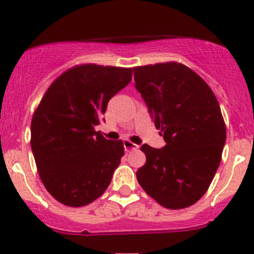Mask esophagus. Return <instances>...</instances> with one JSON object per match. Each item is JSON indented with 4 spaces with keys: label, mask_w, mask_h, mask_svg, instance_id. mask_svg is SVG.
<instances>
[{
    "label": "esophagus",
    "mask_w": 254,
    "mask_h": 254,
    "mask_svg": "<svg viewBox=\"0 0 254 254\" xmlns=\"http://www.w3.org/2000/svg\"><path fill=\"white\" fill-rule=\"evenodd\" d=\"M124 147H125V150H126L127 153L130 152V150L138 149V145L134 144V143H132L130 140H128V139L124 140Z\"/></svg>",
    "instance_id": "esophagus-1"
}]
</instances>
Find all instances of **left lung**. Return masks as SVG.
I'll return each mask as SVG.
<instances>
[{
  "instance_id": "left-lung-1",
  "label": "left lung",
  "mask_w": 254,
  "mask_h": 254,
  "mask_svg": "<svg viewBox=\"0 0 254 254\" xmlns=\"http://www.w3.org/2000/svg\"><path fill=\"white\" fill-rule=\"evenodd\" d=\"M135 89L163 135L162 149L143 144L145 164L137 180L167 209L194 205L206 192L221 162L226 126L209 85L179 63L133 67Z\"/></svg>"
}]
</instances>
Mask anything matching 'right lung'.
Returning <instances> with one entry per match:
<instances>
[{
	"instance_id": "1",
	"label": "right lung",
	"mask_w": 254,
	"mask_h": 254,
	"mask_svg": "<svg viewBox=\"0 0 254 254\" xmlns=\"http://www.w3.org/2000/svg\"><path fill=\"white\" fill-rule=\"evenodd\" d=\"M132 80V69L84 64L53 81L34 111L31 147L45 189L62 204L89 205L101 196L125 154L124 142L95 127L110 100Z\"/></svg>"
}]
</instances>
